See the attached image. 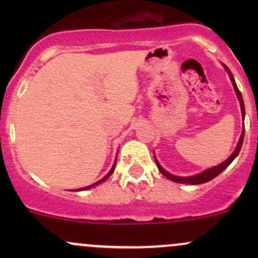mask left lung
<instances>
[{
    "instance_id": "8db88e82",
    "label": "left lung",
    "mask_w": 258,
    "mask_h": 258,
    "mask_svg": "<svg viewBox=\"0 0 258 258\" xmlns=\"http://www.w3.org/2000/svg\"><path fill=\"white\" fill-rule=\"evenodd\" d=\"M223 67H225L226 71H227L228 76H230V79H231V82H232V85H233V88H235V92H236V95H237L238 101H240L242 118L244 119V103H243V98H242V95H241L240 90H238L237 85H236L235 79H233V76H232V74H231L230 69H228V67L226 66V64H223ZM243 137H244V128L242 130L241 137H240V140H238V144H237V146H236L235 151H233V152L231 153V156L227 158V160L223 161V162L220 163V165L215 166V167L207 168V170H205L204 172L197 173V175H195V176H187V177H181V176L172 175V173H170V172H167V171H166V170H163L162 166H161L160 163H158V161H157V158H156V156H153V157H155V162H156V165H157V167H158V170H160V172L162 173L163 176H166V177H167L168 179H171V181L177 182V183H186V184L206 183V182H209V181H211V179L215 178L216 176L220 175V173L222 172L223 170H226V168H227L228 166L231 165V162H232V161L235 160L236 157H237V155H238V153H240V151H241L242 144H243Z\"/></svg>"
}]
</instances>
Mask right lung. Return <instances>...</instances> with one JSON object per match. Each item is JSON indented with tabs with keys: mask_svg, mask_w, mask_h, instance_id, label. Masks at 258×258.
<instances>
[{
	"mask_svg": "<svg viewBox=\"0 0 258 258\" xmlns=\"http://www.w3.org/2000/svg\"><path fill=\"white\" fill-rule=\"evenodd\" d=\"M114 167H116V160H114V163H113L112 168H111V170H110V172H108V173H107V175H106V176H105V177H103V178H101V179H100V181L95 182V183L90 184V186H86V187H83V188H77V189H74V191H85V189H88V188H92V187L97 186V184H100V183H101V182L106 181V179H107L108 177H110V176H111V175H112V173H113V171H114Z\"/></svg>",
	"mask_w": 258,
	"mask_h": 258,
	"instance_id": "1",
	"label": "right lung"
}]
</instances>
